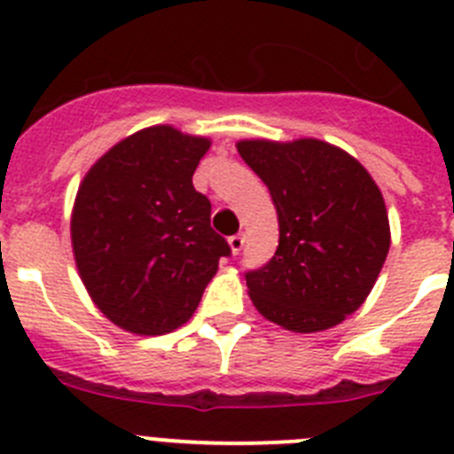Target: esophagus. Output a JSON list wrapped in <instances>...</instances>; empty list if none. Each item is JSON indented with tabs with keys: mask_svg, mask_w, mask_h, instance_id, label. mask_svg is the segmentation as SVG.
<instances>
[{
	"mask_svg": "<svg viewBox=\"0 0 454 454\" xmlns=\"http://www.w3.org/2000/svg\"><path fill=\"white\" fill-rule=\"evenodd\" d=\"M230 247H231V254H239L240 250H243V246H246V239H243V234H236V236H230Z\"/></svg>",
	"mask_w": 454,
	"mask_h": 454,
	"instance_id": "34e87169",
	"label": "esophagus"
}]
</instances>
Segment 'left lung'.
I'll use <instances>...</instances> for the list:
<instances>
[{
	"label": "left lung",
	"mask_w": 454,
	"mask_h": 454,
	"mask_svg": "<svg viewBox=\"0 0 454 454\" xmlns=\"http://www.w3.org/2000/svg\"><path fill=\"white\" fill-rule=\"evenodd\" d=\"M243 161L270 191L279 246L246 275L256 311L314 334L366 302L391 246L387 204L366 168L318 138L239 140Z\"/></svg>",
	"instance_id": "obj_1"
}]
</instances>
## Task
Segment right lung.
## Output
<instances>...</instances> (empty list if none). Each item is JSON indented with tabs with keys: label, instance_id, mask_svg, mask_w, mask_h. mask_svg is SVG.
I'll use <instances>...</instances> for the list:
<instances>
[{
	"label": "right lung",
	"instance_id": "right-lung-1",
	"mask_svg": "<svg viewBox=\"0 0 454 454\" xmlns=\"http://www.w3.org/2000/svg\"><path fill=\"white\" fill-rule=\"evenodd\" d=\"M211 147L170 124L127 136L79 184L70 236L79 277L120 330L159 336L195 314L230 246L192 172Z\"/></svg>",
	"mask_w": 454,
	"mask_h": 454
}]
</instances>
